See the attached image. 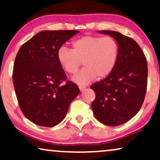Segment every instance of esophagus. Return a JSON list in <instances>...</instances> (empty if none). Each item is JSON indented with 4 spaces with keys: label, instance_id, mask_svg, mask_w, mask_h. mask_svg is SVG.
<instances>
[{
    "label": "esophagus",
    "instance_id": "1",
    "mask_svg": "<svg viewBox=\"0 0 160 160\" xmlns=\"http://www.w3.org/2000/svg\"><path fill=\"white\" fill-rule=\"evenodd\" d=\"M78 88H79L80 91H83L84 90V89L86 88V87L84 86V85H78Z\"/></svg>",
    "mask_w": 160,
    "mask_h": 160
}]
</instances>
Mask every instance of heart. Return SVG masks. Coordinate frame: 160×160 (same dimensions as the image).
I'll use <instances>...</instances> for the list:
<instances>
[{
	"label": "heart",
	"mask_w": 160,
	"mask_h": 160,
	"mask_svg": "<svg viewBox=\"0 0 160 160\" xmlns=\"http://www.w3.org/2000/svg\"><path fill=\"white\" fill-rule=\"evenodd\" d=\"M72 49L60 47L57 57L65 72L74 74L82 65L84 68L73 77L78 84H87L96 78H106L117 65L119 45L111 36H85L74 40Z\"/></svg>",
	"instance_id": "b5f03b06"
}]
</instances>
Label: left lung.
<instances>
[{"label": "left lung", "instance_id": "8db88e82", "mask_svg": "<svg viewBox=\"0 0 160 160\" xmlns=\"http://www.w3.org/2000/svg\"><path fill=\"white\" fill-rule=\"evenodd\" d=\"M117 41L119 54L110 75L90 88L95 99L92 103L98 121L118 126L132 119L141 109L147 88V61L141 48L130 37L112 30H100Z\"/></svg>", "mask_w": 160, "mask_h": 160}]
</instances>
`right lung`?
I'll use <instances>...</instances> for the list:
<instances>
[{
    "instance_id": "obj_1",
    "label": "right lung",
    "mask_w": 160,
    "mask_h": 160,
    "mask_svg": "<svg viewBox=\"0 0 160 160\" xmlns=\"http://www.w3.org/2000/svg\"><path fill=\"white\" fill-rule=\"evenodd\" d=\"M78 32L43 30L17 52L12 75L15 93L22 112L37 125L52 128L60 123L80 92L77 85L67 81L57 57L63 43Z\"/></svg>"
}]
</instances>
